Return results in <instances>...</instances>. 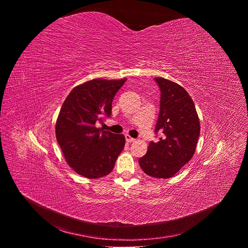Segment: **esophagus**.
<instances>
[{"label":"esophagus","mask_w":248,"mask_h":248,"mask_svg":"<svg viewBox=\"0 0 248 248\" xmlns=\"http://www.w3.org/2000/svg\"><path fill=\"white\" fill-rule=\"evenodd\" d=\"M125 140H126V142H128V143H131V142H134V138H132L130 135H128V134H126L125 135Z\"/></svg>","instance_id":"1"}]
</instances>
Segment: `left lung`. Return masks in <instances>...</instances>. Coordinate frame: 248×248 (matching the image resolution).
<instances>
[{"mask_svg":"<svg viewBox=\"0 0 248 248\" xmlns=\"http://www.w3.org/2000/svg\"><path fill=\"white\" fill-rule=\"evenodd\" d=\"M161 92L160 112L155 134L147 153L139 158L142 170L156 179H169L193 156L200 134V124L194 103L186 90L163 78H154Z\"/></svg>","mask_w":248,"mask_h":248,"instance_id":"8db88e82","label":"left lung"}]
</instances>
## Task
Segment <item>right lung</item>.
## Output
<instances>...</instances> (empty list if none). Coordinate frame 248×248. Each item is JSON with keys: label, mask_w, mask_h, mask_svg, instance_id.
Listing matches in <instances>:
<instances>
[{"label": "right lung", "mask_w": 248, "mask_h": 248, "mask_svg": "<svg viewBox=\"0 0 248 248\" xmlns=\"http://www.w3.org/2000/svg\"><path fill=\"white\" fill-rule=\"evenodd\" d=\"M125 81H87L70 91L61 108L57 141L69 167L87 179L109 174L124 147V134L97 128L95 124L111 117L113 99Z\"/></svg>", "instance_id": "add662e5"}]
</instances>
